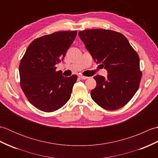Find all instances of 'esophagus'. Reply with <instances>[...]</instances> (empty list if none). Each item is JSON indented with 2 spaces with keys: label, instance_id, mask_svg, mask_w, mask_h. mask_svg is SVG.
<instances>
[{
  "label": "esophagus",
  "instance_id": "34e87169",
  "mask_svg": "<svg viewBox=\"0 0 158 158\" xmlns=\"http://www.w3.org/2000/svg\"><path fill=\"white\" fill-rule=\"evenodd\" d=\"M79 78L80 79H88V77H85V76H83V75H79Z\"/></svg>",
  "mask_w": 158,
  "mask_h": 158
}]
</instances>
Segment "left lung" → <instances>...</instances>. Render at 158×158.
Instances as JSON below:
<instances>
[{
    "instance_id": "left-lung-1",
    "label": "left lung",
    "mask_w": 158,
    "mask_h": 158,
    "mask_svg": "<svg viewBox=\"0 0 158 158\" xmlns=\"http://www.w3.org/2000/svg\"><path fill=\"white\" fill-rule=\"evenodd\" d=\"M86 49L97 64L108 72L106 78L96 75V87L91 97L109 110L119 109L132 99L139 89L142 72L138 53L123 35L105 29L79 32Z\"/></svg>"
}]
</instances>
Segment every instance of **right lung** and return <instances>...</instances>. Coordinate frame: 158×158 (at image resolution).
<instances>
[{
	"mask_svg": "<svg viewBox=\"0 0 158 158\" xmlns=\"http://www.w3.org/2000/svg\"><path fill=\"white\" fill-rule=\"evenodd\" d=\"M77 31H61L34 40L19 63L20 86L26 98L36 109L53 112L68 102L77 76H62L56 71Z\"/></svg>",
	"mask_w": 158,
	"mask_h": 158,
	"instance_id": "obj_1",
	"label": "right lung"
}]
</instances>
